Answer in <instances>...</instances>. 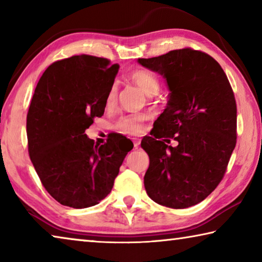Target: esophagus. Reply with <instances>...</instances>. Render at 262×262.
Here are the masks:
<instances>
[{
    "mask_svg": "<svg viewBox=\"0 0 262 262\" xmlns=\"http://www.w3.org/2000/svg\"><path fill=\"white\" fill-rule=\"evenodd\" d=\"M133 142H134V148L135 149H137L139 148V145H140V139H133Z\"/></svg>",
    "mask_w": 262,
    "mask_h": 262,
    "instance_id": "obj_1",
    "label": "esophagus"
}]
</instances>
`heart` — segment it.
<instances>
[{"mask_svg": "<svg viewBox=\"0 0 262 262\" xmlns=\"http://www.w3.org/2000/svg\"><path fill=\"white\" fill-rule=\"evenodd\" d=\"M129 81L139 86L145 95L152 96L157 94L161 86L159 78L154 73L144 69H137L129 74ZM118 89L115 85L110 88L106 96V106L112 107L117 103ZM148 119L145 114H129L119 118L114 123V128L127 135H139L143 130V122Z\"/></svg>", "mask_w": 262, "mask_h": 262, "instance_id": "heart-1", "label": "heart"}]
</instances>
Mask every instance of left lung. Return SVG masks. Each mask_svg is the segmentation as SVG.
Segmentation results:
<instances>
[{
  "mask_svg": "<svg viewBox=\"0 0 262 262\" xmlns=\"http://www.w3.org/2000/svg\"><path fill=\"white\" fill-rule=\"evenodd\" d=\"M139 63L166 78L171 94L141 147L149 155V198L184 209L201 202L227 171L237 142V105L219 62L193 48L170 51ZM164 138V140H161ZM173 138L177 147L165 144Z\"/></svg>",
  "mask_w": 262,
  "mask_h": 262,
  "instance_id": "obj_1",
  "label": "left lung"
}]
</instances>
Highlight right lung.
Instances as JSON below:
<instances>
[{
    "mask_svg": "<svg viewBox=\"0 0 262 262\" xmlns=\"http://www.w3.org/2000/svg\"><path fill=\"white\" fill-rule=\"evenodd\" d=\"M119 64L81 54L55 61L39 79L26 117L29 155L41 184L61 205L82 209L107 196L132 141L85 133L104 114Z\"/></svg>",
    "mask_w": 262,
    "mask_h": 262,
    "instance_id": "right-lung-1",
    "label": "right lung"
}]
</instances>
